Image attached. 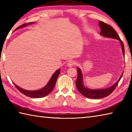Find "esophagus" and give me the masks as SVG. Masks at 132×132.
<instances>
[{
	"label": "esophagus",
	"mask_w": 132,
	"mask_h": 132,
	"mask_svg": "<svg viewBox=\"0 0 132 132\" xmlns=\"http://www.w3.org/2000/svg\"><path fill=\"white\" fill-rule=\"evenodd\" d=\"M76 63L75 61H70L68 62V66L69 67H71V66L75 65Z\"/></svg>",
	"instance_id": "34e87169"
}]
</instances>
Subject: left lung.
Segmentation results:
<instances>
[{"label":"left lung","instance_id":"obj_1","mask_svg":"<svg viewBox=\"0 0 132 132\" xmlns=\"http://www.w3.org/2000/svg\"><path fill=\"white\" fill-rule=\"evenodd\" d=\"M99 25L100 27L101 28V32H100V33L103 36L113 38V39H116L119 40V42H121V44L123 54L125 56V48L123 43L121 40L118 35L117 34L116 31L114 30V29L111 25L107 24L106 23H104V22H102V21H100ZM77 78L76 81V85L77 88V89L80 92V93H81L83 96L88 98H90V99H101V98L106 97L107 96L110 95L113 92L114 89H116L117 86L118 85L119 81H120L121 78L123 75V74H122L120 78H119L118 81L116 83H115L113 85L111 86V87L103 89L92 90L86 88L83 85L82 73H81L80 69L79 68H77Z\"/></svg>","mask_w":132,"mask_h":132}]
</instances>
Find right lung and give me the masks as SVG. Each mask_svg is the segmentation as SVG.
Returning <instances> with one entry per match:
<instances>
[{
    "instance_id": "1",
    "label": "right lung",
    "mask_w": 132,
    "mask_h": 132,
    "mask_svg": "<svg viewBox=\"0 0 132 132\" xmlns=\"http://www.w3.org/2000/svg\"><path fill=\"white\" fill-rule=\"evenodd\" d=\"M32 23V22H29L28 23H24L22 25H21L20 26H19L16 29L20 28L21 27H23V26H25L27 25L30 24ZM60 71H61V69H59L58 70H57L55 73L52 75L51 78L50 79V81L47 84V85L45 86V87H44L43 89H40V90H34V91H32V90H26L25 89H23L22 88H21L20 87H18L17 85H16L14 83L15 87L17 88V89L20 91V92H21L22 94L25 95L26 96L28 97H30L32 98H38V97H43L44 96H46L47 95H48L49 93L51 92L52 89H54V88L55 85V84L56 82V80L57 78L59 76V74L60 73Z\"/></svg>"
}]
</instances>
